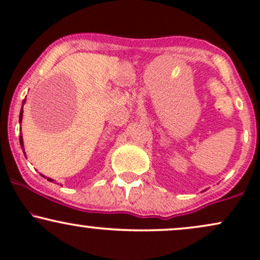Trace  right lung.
Listing matches in <instances>:
<instances>
[{"instance_id": "1", "label": "right lung", "mask_w": 260, "mask_h": 260, "mask_svg": "<svg viewBox=\"0 0 260 260\" xmlns=\"http://www.w3.org/2000/svg\"><path fill=\"white\" fill-rule=\"evenodd\" d=\"M24 104H25V99L23 100V105H24ZM22 120H23V106H22V109H20V113H19V123H22ZM19 143H20V147H22V149H23V151H24V143H23L22 133H20V137H19ZM43 177H45V176H43ZM47 181L53 182V180H51V178H49V177H47Z\"/></svg>"}]
</instances>
